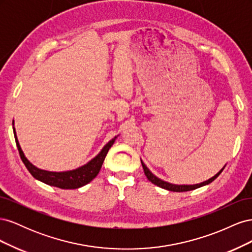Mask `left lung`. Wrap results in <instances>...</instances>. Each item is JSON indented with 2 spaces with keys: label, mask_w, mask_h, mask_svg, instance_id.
<instances>
[{
  "label": "left lung",
  "mask_w": 252,
  "mask_h": 252,
  "mask_svg": "<svg viewBox=\"0 0 252 252\" xmlns=\"http://www.w3.org/2000/svg\"><path fill=\"white\" fill-rule=\"evenodd\" d=\"M141 163H142V166H143V169H144L145 175H146L147 179H148L151 183H154L155 185H157V186H158V187H161V188H163V189L169 190V191H174V192L190 191V190H194V189H196V188H200V187H203V186H205V185L210 184L211 182L215 181V180L219 177V175H220V173H222V171L224 170L225 166H226V165H225V166L223 167V168L220 169L216 175H213L212 178H210V179L207 180V181L200 183V184H194V185H177V184H171V183H168V182H166V181H163V180H161V179H158V177H156V175L147 168V166L144 164V162L142 161V159H141Z\"/></svg>",
  "instance_id": "obj_1"
}]
</instances>
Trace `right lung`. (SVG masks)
<instances>
[{
	"mask_svg": "<svg viewBox=\"0 0 252 252\" xmlns=\"http://www.w3.org/2000/svg\"><path fill=\"white\" fill-rule=\"evenodd\" d=\"M12 126H13L12 128H13L14 139H16L17 147L20 152V157L22 158L23 163L25 164L28 171L32 173V175L34 179L45 183V184L55 186L58 188H62V189L80 188L82 186H85L86 184H88V183L93 181L98 174V172H100L101 167L106 158V155H107L108 150L110 149L114 141H116V139L119 136V135L114 136L112 140H110L107 144L105 145V146L102 148V150L98 152L94 158H91L90 161L85 165H83L79 167V168H75L72 170L58 172V171H48V170L40 169L28 161L18 141L16 128H14V121H12Z\"/></svg>",
	"mask_w": 252,
	"mask_h": 252,
	"instance_id": "right-lung-1",
	"label": "right lung"
}]
</instances>
